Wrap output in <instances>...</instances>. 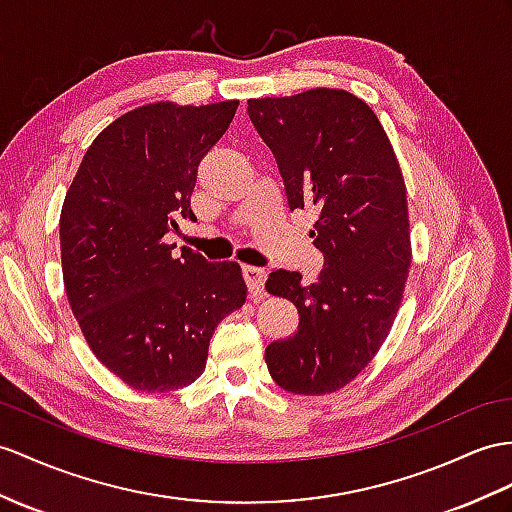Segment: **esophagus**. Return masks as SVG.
Here are the masks:
<instances>
[{"mask_svg": "<svg viewBox=\"0 0 512 512\" xmlns=\"http://www.w3.org/2000/svg\"><path fill=\"white\" fill-rule=\"evenodd\" d=\"M243 278H245V284H247L249 293H252V295H263L265 280H267V271L263 267H252V265L243 267Z\"/></svg>", "mask_w": 512, "mask_h": 512, "instance_id": "esophagus-1", "label": "esophagus"}]
</instances>
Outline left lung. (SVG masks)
I'll return each mask as SVG.
<instances>
[{
	"label": "left lung",
	"mask_w": 512,
	"mask_h": 512,
	"mask_svg": "<svg viewBox=\"0 0 512 512\" xmlns=\"http://www.w3.org/2000/svg\"><path fill=\"white\" fill-rule=\"evenodd\" d=\"M267 143L289 208L317 210L315 284L273 269L265 289L297 306L289 339L267 345L284 391L323 395L352 382L376 356L402 302L410 267L406 186L373 110L347 91L313 89L247 102Z\"/></svg>",
	"instance_id": "left-lung-1"
}]
</instances>
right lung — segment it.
I'll return each instance as SVG.
<instances>
[{
  "label": "right lung",
  "mask_w": 512,
  "mask_h": 512,
  "mask_svg": "<svg viewBox=\"0 0 512 512\" xmlns=\"http://www.w3.org/2000/svg\"><path fill=\"white\" fill-rule=\"evenodd\" d=\"M239 102L149 104L86 149L60 215L62 278L93 354L132 389L199 378L217 323L245 304L234 260H208L165 236L193 217L197 167Z\"/></svg>",
  "instance_id": "right-lung-1"
}]
</instances>
